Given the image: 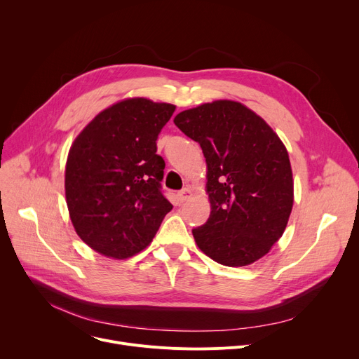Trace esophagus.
I'll use <instances>...</instances> for the list:
<instances>
[{
  "label": "esophagus",
  "instance_id": "esophagus-1",
  "mask_svg": "<svg viewBox=\"0 0 359 359\" xmlns=\"http://www.w3.org/2000/svg\"><path fill=\"white\" fill-rule=\"evenodd\" d=\"M177 196H179V201H180V202H186V201H189V199L192 198V191L189 189V187H184V189H182V191L177 194Z\"/></svg>",
  "mask_w": 359,
  "mask_h": 359
}]
</instances>
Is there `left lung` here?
Returning <instances> with one entry per match:
<instances>
[{
  "mask_svg": "<svg viewBox=\"0 0 359 359\" xmlns=\"http://www.w3.org/2000/svg\"><path fill=\"white\" fill-rule=\"evenodd\" d=\"M206 158L211 215L192 230L198 248L225 266H246L284 234L294 203L285 145L244 104L217 100L175 118Z\"/></svg>",
  "mask_w": 359,
  "mask_h": 359,
  "instance_id": "left-lung-1",
  "label": "left lung"
}]
</instances>
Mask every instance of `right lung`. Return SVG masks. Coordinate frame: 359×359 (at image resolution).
<instances>
[{
	"mask_svg": "<svg viewBox=\"0 0 359 359\" xmlns=\"http://www.w3.org/2000/svg\"><path fill=\"white\" fill-rule=\"evenodd\" d=\"M176 106L138 97L100 111L75 138L65 196L75 231L107 257L145 249L173 205L161 192L157 138Z\"/></svg>",
	"mask_w": 359,
	"mask_h": 359,
	"instance_id": "1",
	"label": "right lung"
}]
</instances>
